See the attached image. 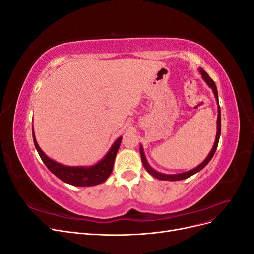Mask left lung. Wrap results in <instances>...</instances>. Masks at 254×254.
<instances>
[{
  "mask_svg": "<svg viewBox=\"0 0 254 254\" xmlns=\"http://www.w3.org/2000/svg\"><path fill=\"white\" fill-rule=\"evenodd\" d=\"M199 73L201 74V77L202 79L206 82L207 86H209L213 93L215 95V99H216L217 102V111H218V115H217V132H216V137H215V142H214V145L213 147L210 151L209 155H207V157L204 159L203 162L201 164H199L197 167L193 168V170L190 171H188V172H184V173H181V174H174V175H167V174H162L160 172H157L153 170V168L149 165V163L147 162V160H146V157H145V153H144V149H143V146L141 145L140 146V153H141V159H142V163L145 167V170L147 171L152 177H155L156 179H159V180H166V181H178V180H183V179H187L189 178V177L195 175L196 173L200 172L202 168L204 166H206V164L210 162L211 159L213 158L215 151H216L217 149V146H218V141H219V136H220V130H221V117H220V107H219V103H218V92H217V88H216V84H215V82L213 81V79L210 77L209 75H207V73L203 70V68H199Z\"/></svg>",
  "mask_w": 254,
  "mask_h": 254,
  "instance_id": "1",
  "label": "left lung"
}]
</instances>
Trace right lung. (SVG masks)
<instances>
[{
    "instance_id": "obj_1",
    "label": "right lung",
    "mask_w": 254,
    "mask_h": 254,
    "mask_svg": "<svg viewBox=\"0 0 254 254\" xmlns=\"http://www.w3.org/2000/svg\"><path fill=\"white\" fill-rule=\"evenodd\" d=\"M122 137L123 136H120L119 139H117V141L112 144L108 152L106 153V156L94 165L67 166L56 162V161L52 160L45 155L37 143L33 128V140L35 147L45 166L54 175L58 177L60 180L75 187H93L97 186V184H101L108 179V177L111 175L113 170L115 156H117L118 150L120 148Z\"/></svg>"
}]
</instances>
